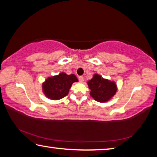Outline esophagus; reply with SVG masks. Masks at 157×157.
<instances>
[{
    "label": "esophagus",
    "instance_id": "1",
    "mask_svg": "<svg viewBox=\"0 0 157 157\" xmlns=\"http://www.w3.org/2000/svg\"><path fill=\"white\" fill-rule=\"evenodd\" d=\"M78 79L80 82H84V77L83 76H79Z\"/></svg>",
    "mask_w": 157,
    "mask_h": 157
}]
</instances>
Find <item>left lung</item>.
Masks as SVG:
<instances>
[{"instance_id":"obj_1","label":"left lung","mask_w":157,"mask_h":157,"mask_svg":"<svg viewBox=\"0 0 157 157\" xmlns=\"http://www.w3.org/2000/svg\"><path fill=\"white\" fill-rule=\"evenodd\" d=\"M90 95L99 102H106L111 99L117 91V86L114 82L102 78L98 74H95L91 79L88 81Z\"/></svg>"}]
</instances>
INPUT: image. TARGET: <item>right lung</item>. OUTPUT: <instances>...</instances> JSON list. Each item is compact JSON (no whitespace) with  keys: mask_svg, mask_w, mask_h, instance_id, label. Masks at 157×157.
Masks as SVG:
<instances>
[{"mask_svg":"<svg viewBox=\"0 0 157 157\" xmlns=\"http://www.w3.org/2000/svg\"><path fill=\"white\" fill-rule=\"evenodd\" d=\"M76 82H78V79L74 74L67 75L61 73L58 75L48 78L42 84V89L48 98L60 100L68 95L73 83Z\"/></svg>","mask_w":157,"mask_h":157,"instance_id":"1","label":"right lung"}]
</instances>
